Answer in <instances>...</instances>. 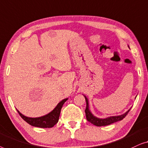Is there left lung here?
<instances>
[{
    "label": "left lung",
    "instance_id": "1",
    "mask_svg": "<svg viewBox=\"0 0 148 148\" xmlns=\"http://www.w3.org/2000/svg\"><path fill=\"white\" fill-rule=\"evenodd\" d=\"M84 95L85 100H86V109H85V113H86V119L88 121L91 123L93 125H95L96 126L101 127V126L109 125H111L112 123H113L119 121H121L125 117V116L127 115L129 111H130V109L125 113L120 115H117V116H108L107 118L97 117V116H95L94 115H93L92 112L90 111V109H89V102H88V98H87L84 95Z\"/></svg>",
    "mask_w": 148,
    "mask_h": 148
}]
</instances>
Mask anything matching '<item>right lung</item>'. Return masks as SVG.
I'll use <instances>...</instances> for the list:
<instances>
[{
	"label": "right lung",
	"mask_w": 148,
	"mask_h": 148,
	"mask_svg": "<svg viewBox=\"0 0 148 148\" xmlns=\"http://www.w3.org/2000/svg\"><path fill=\"white\" fill-rule=\"evenodd\" d=\"M68 99V98L63 99L56 105V107L51 112L39 117H29V116L23 115L17 109L16 111L23 119L25 121L31 125L41 128H50L53 127L58 122L62 106Z\"/></svg>",
	"instance_id": "add662e5"
}]
</instances>
